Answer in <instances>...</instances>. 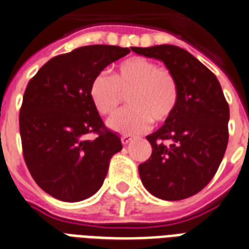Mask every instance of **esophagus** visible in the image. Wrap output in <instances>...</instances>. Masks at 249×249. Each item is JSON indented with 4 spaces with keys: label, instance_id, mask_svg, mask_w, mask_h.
<instances>
[{
    "label": "esophagus",
    "instance_id": "34e87169",
    "mask_svg": "<svg viewBox=\"0 0 249 249\" xmlns=\"http://www.w3.org/2000/svg\"><path fill=\"white\" fill-rule=\"evenodd\" d=\"M130 141H132V137H129V136H126V134L121 136V142H123V145H128Z\"/></svg>",
    "mask_w": 249,
    "mask_h": 249
}]
</instances>
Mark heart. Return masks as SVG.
<instances>
[{
    "label": "heart",
    "instance_id": "obj_1",
    "mask_svg": "<svg viewBox=\"0 0 249 249\" xmlns=\"http://www.w3.org/2000/svg\"><path fill=\"white\" fill-rule=\"evenodd\" d=\"M128 99L129 107L109 120L119 133L139 134L150 124L165 123L178 104V83L169 68L143 56H134L119 64L113 76L97 73L89 84V97L95 109L110 116Z\"/></svg>",
    "mask_w": 249,
    "mask_h": 249
}]
</instances>
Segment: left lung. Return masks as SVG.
<instances>
[{
    "instance_id": "1",
    "label": "left lung",
    "mask_w": 249,
    "mask_h": 249,
    "mask_svg": "<svg viewBox=\"0 0 249 249\" xmlns=\"http://www.w3.org/2000/svg\"><path fill=\"white\" fill-rule=\"evenodd\" d=\"M162 60L178 83V104L165 125L149 134L152 156L139 166L145 189L165 200L199 193L219 169L228 143L230 107L209 68L177 46L133 47Z\"/></svg>"
}]
</instances>
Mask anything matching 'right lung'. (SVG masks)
<instances>
[{"label":"right lung","instance_id":"right-lung-1","mask_svg":"<svg viewBox=\"0 0 249 249\" xmlns=\"http://www.w3.org/2000/svg\"><path fill=\"white\" fill-rule=\"evenodd\" d=\"M119 46L92 45L50 59L27 84L21 110L22 153L33 179L63 202L93 195L110 158L123 149L89 97V84L108 64L129 54ZM87 134L97 136L87 140Z\"/></svg>","mask_w":249,"mask_h":249}]
</instances>
